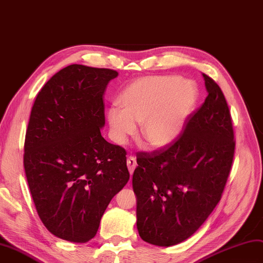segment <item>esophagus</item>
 <instances>
[{"instance_id":"1","label":"esophagus","mask_w":263,"mask_h":263,"mask_svg":"<svg viewBox=\"0 0 263 263\" xmlns=\"http://www.w3.org/2000/svg\"><path fill=\"white\" fill-rule=\"evenodd\" d=\"M126 164H127V167H129L130 173L132 174L133 171H134V169H136V166H137V160H136V158H133V157H129V158H127Z\"/></svg>"}]
</instances>
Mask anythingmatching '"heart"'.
Segmentation results:
<instances>
[{
    "mask_svg": "<svg viewBox=\"0 0 263 263\" xmlns=\"http://www.w3.org/2000/svg\"><path fill=\"white\" fill-rule=\"evenodd\" d=\"M198 98L191 81L176 76L145 77L134 81L121 93V107L107 109L110 136L118 144L126 143L141 123V137L153 149H164L182 132Z\"/></svg>",
    "mask_w": 263,
    "mask_h": 263,
    "instance_id": "1",
    "label": "heart"
}]
</instances>
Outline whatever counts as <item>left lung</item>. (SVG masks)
<instances>
[{"mask_svg":"<svg viewBox=\"0 0 263 263\" xmlns=\"http://www.w3.org/2000/svg\"><path fill=\"white\" fill-rule=\"evenodd\" d=\"M208 97L172 144L138 152L132 178L137 227L147 243L170 247L190 238L217 206L234 156L232 120L215 81L202 74Z\"/></svg>","mask_w":263,"mask_h":263,"instance_id":"1","label":"left lung"}]
</instances>
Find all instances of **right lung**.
Segmentation results:
<instances>
[{"label": "right lung", "instance_id": "right-lung-1", "mask_svg": "<svg viewBox=\"0 0 263 263\" xmlns=\"http://www.w3.org/2000/svg\"><path fill=\"white\" fill-rule=\"evenodd\" d=\"M111 69L71 64L37 93L25 134L23 163L40 219L55 237L84 243L130 179L126 151L101 136Z\"/></svg>", "mask_w": 263, "mask_h": 263}]
</instances>
